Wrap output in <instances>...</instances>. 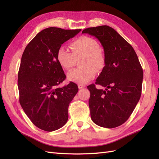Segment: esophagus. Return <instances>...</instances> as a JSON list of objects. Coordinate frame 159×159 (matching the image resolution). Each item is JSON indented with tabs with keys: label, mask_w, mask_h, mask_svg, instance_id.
<instances>
[{
	"label": "esophagus",
	"mask_w": 159,
	"mask_h": 159,
	"mask_svg": "<svg viewBox=\"0 0 159 159\" xmlns=\"http://www.w3.org/2000/svg\"><path fill=\"white\" fill-rule=\"evenodd\" d=\"M85 87V85H81V84H79L78 85V88L80 89H83Z\"/></svg>",
	"instance_id": "1"
}]
</instances>
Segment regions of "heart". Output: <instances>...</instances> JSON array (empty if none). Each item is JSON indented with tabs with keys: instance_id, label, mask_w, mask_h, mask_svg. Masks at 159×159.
Wrapping results in <instances>:
<instances>
[{
	"instance_id": "heart-1",
	"label": "heart",
	"mask_w": 159,
	"mask_h": 159,
	"mask_svg": "<svg viewBox=\"0 0 159 159\" xmlns=\"http://www.w3.org/2000/svg\"><path fill=\"white\" fill-rule=\"evenodd\" d=\"M71 52L65 47H60L56 53V59L62 68L70 70L74 66L76 60L80 61V68L68 72L69 81L84 84L92 80L96 72L102 71L105 66V57L100 50L97 40L88 36H81L70 44Z\"/></svg>"
}]
</instances>
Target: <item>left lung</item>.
Masks as SVG:
<instances>
[{"label": "left lung", "instance_id": "left-lung-1", "mask_svg": "<svg viewBox=\"0 0 159 159\" xmlns=\"http://www.w3.org/2000/svg\"><path fill=\"white\" fill-rule=\"evenodd\" d=\"M82 33L97 38L105 57V68L95 84L88 86L92 121L105 128L121 125L133 113L141 98L143 71L131 45L113 28L104 25L88 28Z\"/></svg>", "mask_w": 159, "mask_h": 159}]
</instances>
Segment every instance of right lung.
<instances>
[{
  "mask_svg": "<svg viewBox=\"0 0 159 159\" xmlns=\"http://www.w3.org/2000/svg\"><path fill=\"white\" fill-rule=\"evenodd\" d=\"M81 31L50 27L38 33L22 56L18 74L19 102L35 126L46 131L63 127L68 119L70 102L78 91L75 83L63 88L66 79L56 59L61 44Z\"/></svg>",
  "mask_w": 159,
  "mask_h": 159,
  "instance_id": "add662e5",
  "label": "right lung"
}]
</instances>
